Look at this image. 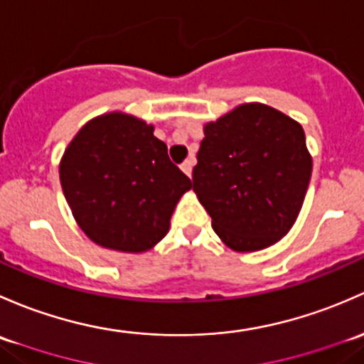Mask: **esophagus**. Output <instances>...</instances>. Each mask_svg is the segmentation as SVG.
Instances as JSON below:
<instances>
[{"instance_id": "34e87169", "label": "esophagus", "mask_w": 364, "mask_h": 364, "mask_svg": "<svg viewBox=\"0 0 364 364\" xmlns=\"http://www.w3.org/2000/svg\"><path fill=\"white\" fill-rule=\"evenodd\" d=\"M193 166H194V157H189V159H186L182 163V171L183 173L187 175V177H191V175H193Z\"/></svg>"}]
</instances>
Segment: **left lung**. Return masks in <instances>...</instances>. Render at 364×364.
Segmentation results:
<instances>
[{"label": "left lung", "instance_id": "left-lung-1", "mask_svg": "<svg viewBox=\"0 0 364 364\" xmlns=\"http://www.w3.org/2000/svg\"><path fill=\"white\" fill-rule=\"evenodd\" d=\"M193 191L217 237L252 252L286 237L312 177L301 124L263 103H245L203 127Z\"/></svg>", "mask_w": 364, "mask_h": 364}]
</instances>
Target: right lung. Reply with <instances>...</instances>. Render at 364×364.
I'll use <instances>...</instances> for the list:
<instances>
[{
  "label": "right lung",
  "instance_id": "right-lung-1",
  "mask_svg": "<svg viewBox=\"0 0 364 364\" xmlns=\"http://www.w3.org/2000/svg\"><path fill=\"white\" fill-rule=\"evenodd\" d=\"M59 178L80 230L105 249L134 254L166 237L171 213L193 186L154 126L122 112L95 117L75 134Z\"/></svg>",
  "mask_w": 364,
  "mask_h": 364
}]
</instances>
